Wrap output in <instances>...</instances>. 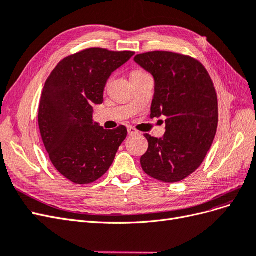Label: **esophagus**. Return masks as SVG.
Listing matches in <instances>:
<instances>
[{"label":"esophagus","instance_id":"34e87169","mask_svg":"<svg viewBox=\"0 0 256 256\" xmlns=\"http://www.w3.org/2000/svg\"><path fill=\"white\" fill-rule=\"evenodd\" d=\"M128 134L130 136H134V134H138V131L136 129H134V127H128Z\"/></svg>","mask_w":256,"mask_h":256}]
</instances>
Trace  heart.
Wrapping results in <instances>:
<instances>
[{"mask_svg":"<svg viewBox=\"0 0 256 256\" xmlns=\"http://www.w3.org/2000/svg\"><path fill=\"white\" fill-rule=\"evenodd\" d=\"M134 74H140V72H134Z\"/></svg>","mask_w":256,"mask_h":256,"instance_id":"1","label":"heart"}]
</instances>
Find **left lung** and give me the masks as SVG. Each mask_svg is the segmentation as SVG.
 Masks as SVG:
<instances>
[{
	"label": "left lung",
	"instance_id": "8db88e82",
	"mask_svg": "<svg viewBox=\"0 0 256 256\" xmlns=\"http://www.w3.org/2000/svg\"><path fill=\"white\" fill-rule=\"evenodd\" d=\"M134 62L154 80L150 118H166L162 138L144 134L148 150L143 171L154 180L177 182L202 164L218 127V98L210 76L198 60L182 54L152 51Z\"/></svg>",
	"mask_w": 256,
	"mask_h": 256
}]
</instances>
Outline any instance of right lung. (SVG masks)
Instances as JSON below:
<instances>
[{"label": "right lung", "mask_w": 256, "mask_h": 256, "mask_svg": "<svg viewBox=\"0 0 256 256\" xmlns=\"http://www.w3.org/2000/svg\"><path fill=\"white\" fill-rule=\"evenodd\" d=\"M134 52L90 48L60 60L44 83L38 125L49 158L74 184H90L113 164L127 128L104 129L92 120V106L104 102L113 72Z\"/></svg>", "instance_id": "obj_1"}]
</instances>
